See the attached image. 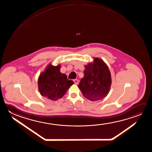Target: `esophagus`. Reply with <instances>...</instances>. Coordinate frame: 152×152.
<instances>
[{"mask_svg":"<svg viewBox=\"0 0 152 152\" xmlns=\"http://www.w3.org/2000/svg\"><path fill=\"white\" fill-rule=\"evenodd\" d=\"M74 81V83L76 84V85H77L78 83H79V80L78 79H75V80H73Z\"/></svg>","mask_w":152,"mask_h":152,"instance_id":"esophagus-1","label":"esophagus"}]
</instances>
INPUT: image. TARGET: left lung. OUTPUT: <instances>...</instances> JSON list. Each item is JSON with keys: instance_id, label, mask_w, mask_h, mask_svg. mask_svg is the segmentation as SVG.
Returning a JSON list of instances; mask_svg holds the SVG:
<instances>
[{"instance_id": "8db88e82", "label": "left lung", "mask_w": 152, "mask_h": 152, "mask_svg": "<svg viewBox=\"0 0 152 152\" xmlns=\"http://www.w3.org/2000/svg\"><path fill=\"white\" fill-rule=\"evenodd\" d=\"M84 77L78 85L82 94L92 101L103 99L108 95L111 85L110 72L104 61L94 58L85 66Z\"/></svg>"}]
</instances>
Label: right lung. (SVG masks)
<instances>
[{"instance_id":"right-lung-1","label":"right lung","mask_w":152,"mask_h":152,"mask_svg":"<svg viewBox=\"0 0 152 152\" xmlns=\"http://www.w3.org/2000/svg\"><path fill=\"white\" fill-rule=\"evenodd\" d=\"M61 66H53L51 64L42 72L38 79L39 91L43 96L56 101L63 96L74 83L67 79V75L60 72Z\"/></svg>"}]
</instances>
